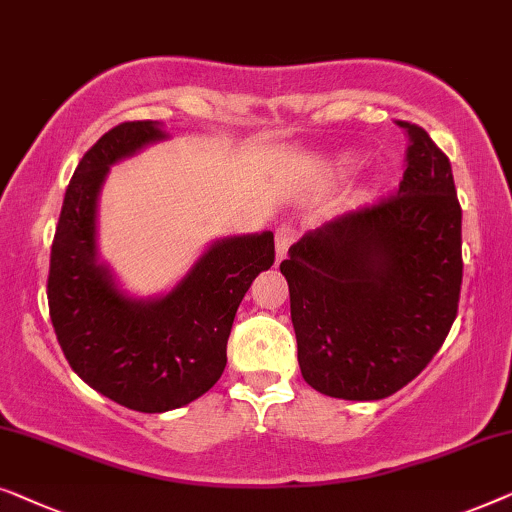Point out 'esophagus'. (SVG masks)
<instances>
[{
  "label": "esophagus",
  "instance_id": "1",
  "mask_svg": "<svg viewBox=\"0 0 512 512\" xmlns=\"http://www.w3.org/2000/svg\"><path fill=\"white\" fill-rule=\"evenodd\" d=\"M297 239V232L290 225H283L276 229V262H280L287 255V248Z\"/></svg>",
  "mask_w": 512,
  "mask_h": 512
}]
</instances>
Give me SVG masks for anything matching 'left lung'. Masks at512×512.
Here are the masks:
<instances>
[{
  "mask_svg": "<svg viewBox=\"0 0 512 512\" xmlns=\"http://www.w3.org/2000/svg\"><path fill=\"white\" fill-rule=\"evenodd\" d=\"M408 132L399 192L301 236L280 262L301 376L334 399L376 401L441 348L462 290V206L448 155Z\"/></svg>",
  "mask_w": 512,
  "mask_h": 512,
  "instance_id": "1",
  "label": "left lung"
}]
</instances>
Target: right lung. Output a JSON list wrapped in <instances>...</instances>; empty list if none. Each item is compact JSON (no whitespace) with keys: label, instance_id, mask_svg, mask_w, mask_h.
<instances>
[{"label":"right lung","instance_id":"right-lung-1","mask_svg":"<svg viewBox=\"0 0 512 512\" xmlns=\"http://www.w3.org/2000/svg\"><path fill=\"white\" fill-rule=\"evenodd\" d=\"M162 139L155 120L109 129L71 176L50 248L48 308L64 357L92 390L139 413L181 408L218 383L236 308L276 259L271 232L229 236L164 297L120 290L97 257L99 190L111 164Z\"/></svg>","mask_w":512,"mask_h":512}]
</instances>
